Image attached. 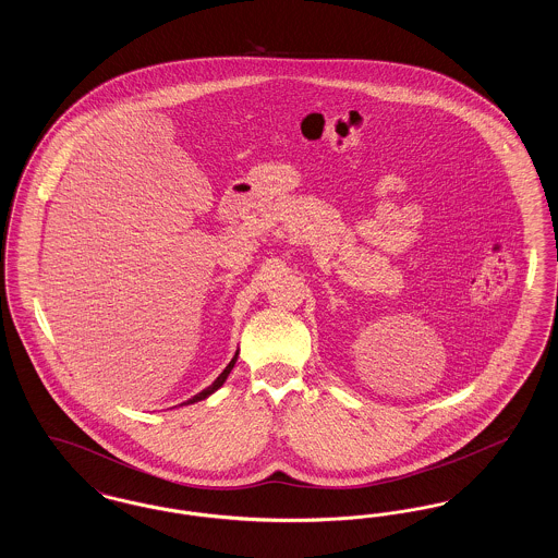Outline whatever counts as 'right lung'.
Wrapping results in <instances>:
<instances>
[{
  "mask_svg": "<svg viewBox=\"0 0 558 558\" xmlns=\"http://www.w3.org/2000/svg\"><path fill=\"white\" fill-rule=\"evenodd\" d=\"M236 360H239V351H236V353H234V357H232V362H230V364H228V366H226V368H223V372H221V374H219V376H217V378H215V380H213L211 385H209V387H207V389H203V391H201V393H196V396H194V398L187 399V401H184V403H180V405H190V403H196V401H203V399H207V398H209V396H213V393H215V391H217V389H219V387H221V385H223V383H226V378H228V376H230V372H232V368H234V364H236Z\"/></svg>",
  "mask_w": 558,
  "mask_h": 558,
  "instance_id": "1",
  "label": "right lung"
}]
</instances>
